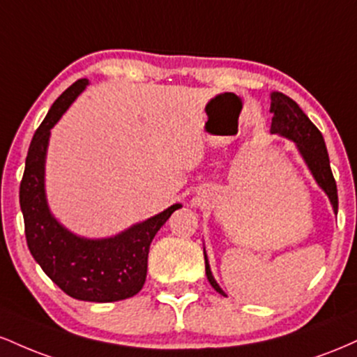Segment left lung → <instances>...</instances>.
Returning a JSON list of instances; mask_svg holds the SVG:
<instances>
[{
	"label": "left lung",
	"instance_id": "8db88e82",
	"mask_svg": "<svg viewBox=\"0 0 357 357\" xmlns=\"http://www.w3.org/2000/svg\"><path fill=\"white\" fill-rule=\"evenodd\" d=\"M270 99H272L270 112L273 114L270 132L280 134V136L296 142L298 153L302 154L305 165L309 166L314 179L317 181L319 186L326 191V195L329 196L331 204H333L334 211L337 213V186H335L333 171H331L329 154H327L326 142H324L321 130L310 122V119L305 116L304 110L298 107L297 102H294L290 97H287L285 93L272 92ZM203 253L208 280H210L211 287L216 292L225 296V292L220 289L215 277H213L204 250Z\"/></svg>",
	"mask_w": 357,
	"mask_h": 357
}]
</instances>
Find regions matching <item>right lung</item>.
<instances>
[{
	"label": "right lung",
	"mask_w": 357,
	"mask_h": 357,
	"mask_svg": "<svg viewBox=\"0 0 357 357\" xmlns=\"http://www.w3.org/2000/svg\"><path fill=\"white\" fill-rule=\"evenodd\" d=\"M87 84V79L72 84L53 102L36 129L20 184V206L31 255L67 296L87 302H117L136 296L142 289L151 241L181 204L176 203L153 218L100 240L73 235L55 220L45 196V158L50 129Z\"/></svg>",
	"instance_id": "1"
}]
</instances>
